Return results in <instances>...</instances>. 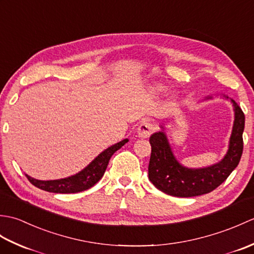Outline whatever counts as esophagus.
<instances>
[{
    "instance_id": "1",
    "label": "esophagus",
    "mask_w": 254,
    "mask_h": 254,
    "mask_svg": "<svg viewBox=\"0 0 254 254\" xmlns=\"http://www.w3.org/2000/svg\"><path fill=\"white\" fill-rule=\"evenodd\" d=\"M153 132H154V124L152 122H148V121L142 122L141 124H139V127L137 128L138 136L142 138L149 137V135Z\"/></svg>"
}]
</instances>
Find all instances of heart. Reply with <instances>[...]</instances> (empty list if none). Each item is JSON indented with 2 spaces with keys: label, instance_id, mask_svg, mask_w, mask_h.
I'll return each mask as SVG.
<instances>
[{
  "label": "heart",
  "instance_id": "1",
  "mask_svg": "<svg viewBox=\"0 0 254 254\" xmlns=\"http://www.w3.org/2000/svg\"><path fill=\"white\" fill-rule=\"evenodd\" d=\"M159 89H163V87H159Z\"/></svg>",
  "mask_w": 254,
  "mask_h": 254
}]
</instances>
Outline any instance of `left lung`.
Returning <instances> with one entry per match:
<instances>
[{
  "instance_id": "left-lung-1",
  "label": "left lung",
  "mask_w": 254,
  "mask_h": 254,
  "mask_svg": "<svg viewBox=\"0 0 254 254\" xmlns=\"http://www.w3.org/2000/svg\"><path fill=\"white\" fill-rule=\"evenodd\" d=\"M225 97L228 98L227 96ZM231 102L235 121L227 154L213 166L198 169L183 167L172 153L163 126H160L163 130L149 137L152 154L148 165V178L158 190L172 196L191 197L212 192L227 179L238 166L244 149L242 133L245 130V113L235 100L231 99Z\"/></svg>"
}]
</instances>
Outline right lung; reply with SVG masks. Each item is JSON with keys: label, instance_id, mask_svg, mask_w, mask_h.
Instances as JSON below:
<instances>
[{"label": "right lung", "instance_id": "add662e5", "mask_svg": "<svg viewBox=\"0 0 254 254\" xmlns=\"http://www.w3.org/2000/svg\"><path fill=\"white\" fill-rule=\"evenodd\" d=\"M127 142L128 139L126 138L123 139V141L108 147L104 152L97 156L86 168H84L82 171H79L78 174L68 178H64V179L59 180L44 181L34 179V178H31L28 175H26V177L27 179L30 181L31 185H34L35 187L41 189V190H45L48 192L77 193L85 191L95 186L96 183L101 179L107 169L108 164H109L111 156Z\"/></svg>", "mask_w": 254, "mask_h": 254}]
</instances>
